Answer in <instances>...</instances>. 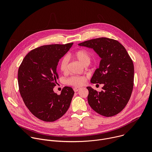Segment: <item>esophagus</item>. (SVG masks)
Wrapping results in <instances>:
<instances>
[{"label":"esophagus","mask_w":152,"mask_h":152,"mask_svg":"<svg viewBox=\"0 0 152 152\" xmlns=\"http://www.w3.org/2000/svg\"><path fill=\"white\" fill-rule=\"evenodd\" d=\"M80 89V88H79V87H75L73 88V90L75 92H77Z\"/></svg>","instance_id":"34e87169"}]
</instances>
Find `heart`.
I'll return each mask as SVG.
<instances>
[{"instance_id": "b5f03b06", "label": "heart", "mask_w": 152, "mask_h": 152, "mask_svg": "<svg viewBox=\"0 0 152 152\" xmlns=\"http://www.w3.org/2000/svg\"><path fill=\"white\" fill-rule=\"evenodd\" d=\"M72 56L78 59L83 65H88L91 61V55L90 53L85 49H79L75 51ZM59 70L63 72L66 73L67 71L68 68V58L67 57H63L59 63ZM86 77L83 76H72L66 79V83L71 86H79L83 85L86 82Z\"/></svg>"}]
</instances>
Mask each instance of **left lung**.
Segmentation results:
<instances>
[{"label": "left lung", "instance_id": "8db88e82", "mask_svg": "<svg viewBox=\"0 0 152 152\" xmlns=\"http://www.w3.org/2000/svg\"><path fill=\"white\" fill-rule=\"evenodd\" d=\"M78 45L93 49L102 58L91 82L104 86L101 92L86 87L90 106L103 116L117 115L125 107L132 93L134 66L132 59L124 47L114 39L101 37Z\"/></svg>", "mask_w": 152, "mask_h": 152}]
</instances>
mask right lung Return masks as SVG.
I'll return each instance as SVG.
<instances>
[{
	"label": "right lung",
	"instance_id": "1",
	"mask_svg": "<svg viewBox=\"0 0 152 152\" xmlns=\"http://www.w3.org/2000/svg\"><path fill=\"white\" fill-rule=\"evenodd\" d=\"M73 43L42 46L29 52L18 70L20 94L30 112L38 119L52 122L61 118L70 107L74 91L64 86L57 94L53 89L58 75L56 67L60 58Z\"/></svg>",
	"mask_w": 152,
	"mask_h": 152
}]
</instances>
